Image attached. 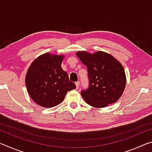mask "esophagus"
Masks as SVG:
<instances>
[{
    "instance_id": "34e87169",
    "label": "esophagus",
    "mask_w": 152,
    "mask_h": 152,
    "mask_svg": "<svg viewBox=\"0 0 152 152\" xmlns=\"http://www.w3.org/2000/svg\"><path fill=\"white\" fill-rule=\"evenodd\" d=\"M80 81L76 82V83H75V84H76V89H78L79 86H80Z\"/></svg>"
}]
</instances>
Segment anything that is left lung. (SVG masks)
<instances>
[{"mask_svg": "<svg viewBox=\"0 0 152 152\" xmlns=\"http://www.w3.org/2000/svg\"><path fill=\"white\" fill-rule=\"evenodd\" d=\"M76 55L88 70V88L81 92L86 103L96 108H103L117 102L126 85L122 64L113 56L102 51L94 53L79 51Z\"/></svg>", "mask_w": 152, "mask_h": 152, "instance_id": "left-lung-1", "label": "left lung"}]
</instances>
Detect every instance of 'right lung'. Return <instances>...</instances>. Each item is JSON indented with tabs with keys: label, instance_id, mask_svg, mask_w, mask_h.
I'll return each instance as SVG.
<instances>
[{
	"label": "right lung",
	"instance_id": "1",
	"mask_svg": "<svg viewBox=\"0 0 152 152\" xmlns=\"http://www.w3.org/2000/svg\"><path fill=\"white\" fill-rule=\"evenodd\" d=\"M63 55L45 53L33 61L25 76V85L35 103L51 108L61 103L67 92L76 88L61 68Z\"/></svg>",
	"mask_w": 152,
	"mask_h": 152
}]
</instances>
